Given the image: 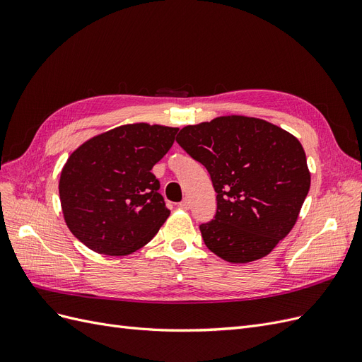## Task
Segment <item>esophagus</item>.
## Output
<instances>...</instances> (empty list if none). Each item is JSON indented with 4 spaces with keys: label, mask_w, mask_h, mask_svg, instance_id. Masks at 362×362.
<instances>
[{
    "label": "esophagus",
    "mask_w": 362,
    "mask_h": 362,
    "mask_svg": "<svg viewBox=\"0 0 362 362\" xmlns=\"http://www.w3.org/2000/svg\"><path fill=\"white\" fill-rule=\"evenodd\" d=\"M178 206L181 208V210H189V208H190V201H189L187 198H185V199H182V201L178 204Z\"/></svg>",
    "instance_id": "obj_1"
}]
</instances>
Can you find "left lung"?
Wrapping results in <instances>:
<instances>
[{
	"label": "left lung",
	"mask_w": 362,
	"mask_h": 362,
	"mask_svg": "<svg viewBox=\"0 0 362 362\" xmlns=\"http://www.w3.org/2000/svg\"><path fill=\"white\" fill-rule=\"evenodd\" d=\"M177 141L204 164L217 193L214 218L199 225L206 247L235 264L270 254L291 231L310 190L300 141L246 116L184 127Z\"/></svg>",
	"instance_id": "1"
}]
</instances>
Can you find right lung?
<instances>
[{
  "label": "right lung",
  "instance_id": "right-lung-1",
  "mask_svg": "<svg viewBox=\"0 0 362 362\" xmlns=\"http://www.w3.org/2000/svg\"><path fill=\"white\" fill-rule=\"evenodd\" d=\"M178 128L131 124L75 149L62 170L59 193L71 233L104 255L144 247L170 211L152 173L172 148Z\"/></svg>",
  "mask_w": 362,
  "mask_h": 362
}]
</instances>
